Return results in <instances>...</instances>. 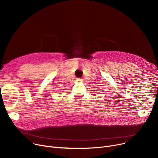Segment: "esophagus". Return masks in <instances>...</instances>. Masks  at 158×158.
Listing matches in <instances>:
<instances>
[{
    "label": "esophagus",
    "instance_id": "obj_1",
    "mask_svg": "<svg viewBox=\"0 0 158 158\" xmlns=\"http://www.w3.org/2000/svg\"><path fill=\"white\" fill-rule=\"evenodd\" d=\"M77 81H82V80L81 78H77Z\"/></svg>",
    "mask_w": 158,
    "mask_h": 158
}]
</instances>
